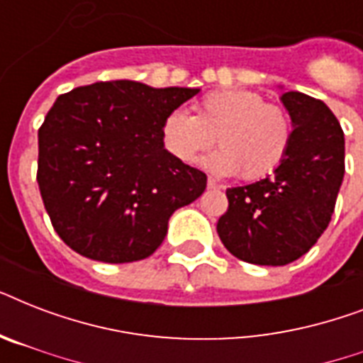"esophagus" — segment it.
Returning a JSON list of instances; mask_svg holds the SVG:
<instances>
[{
    "mask_svg": "<svg viewBox=\"0 0 363 363\" xmlns=\"http://www.w3.org/2000/svg\"><path fill=\"white\" fill-rule=\"evenodd\" d=\"M207 186L213 188V190H220L222 184H220V182H216L215 179H213V177H209V181H207Z\"/></svg>",
    "mask_w": 363,
    "mask_h": 363,
    "instance_id": "1",
    "label": "esophagus"
}]
</instances>
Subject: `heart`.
Here are the masks:
<instances>
[{"label": "heart", "mask_w": 363, "mask_h": 363, "mask_svg": "<svg viewBox=\"0 0 363 363\" xmlns=\"http://www.w3.org/2000/svg\"><path fill=\"white\" fill-rule=\"evenodd\" d=\"M220 147L207 167L220 175L258 181L271 175L286 158L292 122L282 107L265 104L250 90H220L196 105V115L175 109L162 122V141L171 156L194 164L213 145Z\"/></svg>", "instance_id": "b5f03b06"}]
</instances>
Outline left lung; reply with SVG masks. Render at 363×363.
<instances>
[{
    "label": "left lung",
    "mask_w": 363,
    "mask_h": 363,
    "mask_svg": "<svg viewBox=\"0 0 363 363\" xmlns=\"http://www.w3.org/2000/svg\"><path fill=\"white\" fill-rule=\"evenodd\" d=\"M292 143L275 175L228 188L216 232L235 258L286 265L301 258L332 220L345 175V135L326 104L301 92L281 96Z\"/></svg>",
    "instance_id": "1"
}]
</instances>
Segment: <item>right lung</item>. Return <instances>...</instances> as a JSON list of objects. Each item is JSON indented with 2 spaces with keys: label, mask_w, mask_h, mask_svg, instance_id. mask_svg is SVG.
Returning a JSON list of instances; mask_svg holds the SVG:
<instances>
[{
  "label": "right lung",
  "mask_w": 363,
  "mask_h": 363,
  "mask_svg": "<svg viewBox=\"0 0 363 363\" xmlns=\"http://www.w3.org/2000/svg\"><path fill=\"white\" fill-rule=\"evenodd\" d=\"M199 88L96 82L62 94L39 128L37 182L62 241L125 264L150 256L169 216L203 194L207 175L171 156L162 122Z\"/></svg>",
  "instance_id": "add662e5"
}]
</instances>
